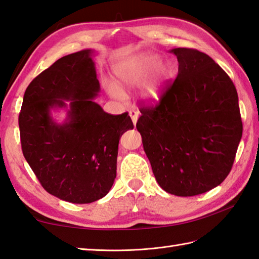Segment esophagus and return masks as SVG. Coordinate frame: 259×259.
<instances>
[{
  "label": "esophagus",
  "mask_w": 259,
  "mask_h": 259,
  "mask_svg": "<svg viewBox=\"0 0 259 259\" xmlns=\"http://www.w3.org/2000/svg\"><path fill=\"white\" fill-rule=\"evenodd\" d=\"M129 115H130L131 120H133L134 125H136V124H137V121H138V118H139L138 111H136V110H130V111H129Z\"/></svg>",
  "instance_id": "34e87169"
}]
</instances>
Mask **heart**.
<instances>
[{
    "mask_svg": "<svg viewBox=\"0 0 259 259\" xmlns=\"http://www.w3.org/2000/svg\"><path fill=\"white\" fill-rule=\"evenodd\" d=\"M172 73V65L168 61H160L155 53L141 52L115 64V84L107 83L104 88L109 96L121 99L122 91L131 90L142 83L139 92L141 100L149 106H155L162 99Z\"/></svg>",
    "mask_w": 259,
    "mask_h": 259,
    "instance_id": "b5f03b06",
    "label": "heart"
}]
</instances>
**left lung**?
<instances>
[{"label":"left lung","mask_w":259,"mask_h":259,"mask_svg":"<svg viewBox=\"0 0 259 259\" xmlns=\"http://www.w3.org/2000/svg\"><path fill=\"white\" fill-rule=\"evenodd\" d=\"M178 75L155 108L141 109L137 129L157 183L189 197L221 185L243 135L238 95L227 73L200 51L177 48Z\"/></svg>","instance_id":"8db88e82"}]
</instances>
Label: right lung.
<instances>
[{
  "label": "right lung",
  "instance_id": "1",
  "mask_svg": "<svg viewBox=\"0 0 259 259\" xmlns=\"http://www.w3.org/2000/svg\"><path fill=\"white\" fill-rule=\"evenodd\" d=\"M96 51L85 49L54 62L26 88L19 115L22 151L49 194L73 203L106 196L117 177L120 137L134 129L128 113L109 114L100 92ZM64 109L59 123L52 112Z\"/></svg>",
  "mask_w": 259,
  "mask_h": 259
}]
</instances>
